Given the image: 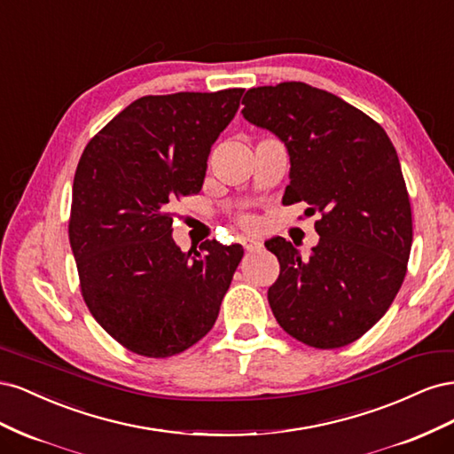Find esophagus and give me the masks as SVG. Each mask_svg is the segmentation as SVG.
Instances as JSON below:
<instances>
[{
    "label": "esophagus",
    "instance_id": "34e87169",
    "mask_svg": "<svg viewBox=\"0 0 454 454\" xmlns=\"http://www.w3.org/2000/svg\"><path fill=\"white\" fill-rule=\"evenodd\" d=\"M242 246H244V250H246V252H255V250H259V248H261V242L246 239V240H242Z\"/></svg>",
    "mask_w": 454,
    "mask_h": 454
}]
</instances>
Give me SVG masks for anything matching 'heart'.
Returning a JSON list of instances; mask_svg holds the SVG:
<instances>
[{
    "label": "heart",
    "mask_w": 454,
    "mask_h": 454,
    "mask_svg": "<svg viewBox=\"0 0 454 454\" xmlns=\"http://www.w3.org/2000/svg\"><path fill=\"white\" fill-rule=\"evenodd\" d=\"M244 225L252 227V225H254V219H252V217H244Z\"/></svg>",
    "instance_id": "1"
}]
</instances>
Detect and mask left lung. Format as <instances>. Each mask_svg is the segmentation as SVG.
I'll return each instance as SVG.
<instances>
[{
  "label": "left lung",
  "instance_id": "left-lung-1",
  "mask_svg": "<svg viewBox=\"0 0 454 454\" xmlns=\"http://www.w3.org/2000/svg\"><path fill=\"white\" fill-rule=\"evenodd\" d=\"M242 104L290 155L282 202L322 215L309 257L282 237L265 242L280 263L274 318L309 347H347L382 318L407 272L413 219L400 159L379 122L327 90L287 81L250 89Z\"/></svg>",
  "mask_w": 454,
  "mask_h": 454
}]
</instances>
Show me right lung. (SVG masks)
<instances>
[{"label":"right lung","instance_id":"right-lung-1","mask_svg":"<svg viewBox=\"0 0 454 454\" xmlns=\"http://www.w3.org/2000/svg\"><path fill=\"white\" fill-rule=\"evenodd\" d=\"M244 89L142 96L79 159L70 244L81 294L106 332L147 358L193 347L215 324L244 250L206 240L182 252L174 202L199 193L210 147Z\"/></svg>","mask_w":454,"mask_h":454}]
</instances>
